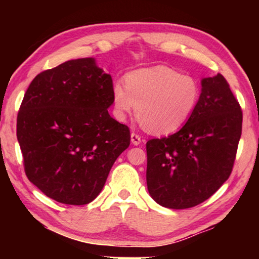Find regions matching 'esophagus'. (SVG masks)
Returning a JSON list of instances; mask_svg holds the SVG:
<instances>
[{"mask_svg":"<svg viewBox=\"0 0 259 259\" xmlns=\"http://www.w3.org/2000/svg\"><path fill=\"white\" fill-rule=\"evenodd\" d=\"M131 141H132L133 145H136V146H138V145L141 144V141H143V139H141V137L138 136L137 133H131Z\"/></svg>","mask_w":259,"mask_h":259,"instance_id":"1","label":"esophagus"}]
</instances>
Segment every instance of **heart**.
I'll list each match as a JSON object with an SVG mask.
<instances>
[{
    "label": "heart",
    "instance_id": "b5f03b06",
    "mask_svg": "<svg viewBox=\"0 0 259 259\" xmlns=\"http://www.w3.org/2000/svg\"><path fill=\"white\" fill-rule=\"evenodd\" d=\"M125 87L112 88L115 116L125 120L137 105V115L152 133L167 134L180 128L192 114L199 99L197 81L167 66H155L130 73Z\"/></svg>",
    "mask_w": 259,
    "mask_h": 259
}]
</instances>
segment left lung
I'll list each match as a JSON object with an SVG mask.
<instances>
[{
	"label": "left lung",
	"mask_w": 259,
	"mask_h": 259,
	"mask_svg": "<svg viewBox=\"0 0 259 259\" xmlns=\"http://www.w3.org/2000/svg\"><path fill=\"white\" fill-rule=\"evenodd\" d=\"M242 121L225 77H203L198 104L185 125L167 138L147 141L150 196L176 210L208 199L231 175Z\"/></svg>",
	"instance_id": "left-lung-1"
}]
</instances>
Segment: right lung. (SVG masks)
<instances>
[{
	"mask_svg": "<svg viewBox=\"0 0 259 259\" xmlns=\"http://www.w3.org/2000/svg\"><path fill=\"white\" fill-rule=\"evenodd\" d=\"M111 74L94 58L69 60L35 76L17 114L24 171L59 203L84 205L101 192L131 134L108 114Z\"/></svg>",
	"mask_w": 259,
	"mask_h": 259,
	"instance_id": "right-lung-1",
	"label": "right lung"
}]
</instances>
